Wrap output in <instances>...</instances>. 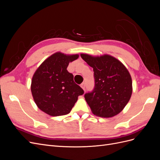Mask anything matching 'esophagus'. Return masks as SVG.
<instances>
[{
	"mask_svg": "<svg viewBox=\"0 0 160 160\" xmlns=\"http://www.w3.org/2000/svg\"><path fill=\"white\" fill-rule=\"evenodd\" d=\"M81 87L82 88V89H83L84 91H85V87H86V84L85 82H83V83H82L81 84Z\"/></svg>",
	"mask_w": 160,
	"mask_h": 160,
	"instance_id": "1",
	"label": "esophagus"
}]
</instances>
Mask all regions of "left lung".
<instances>
[{
	"instance_id": "1",
	"label": "left lung",
	"mask_w": 160,
	"mask_h": 160,
	"mask_svg": "<svg viewBox=\"0 0 160 160\" xmlns=\"http://www.w3.org/2000/svg\"><path fill=\"white\" fill-rule=\"evenodd\" d=\"M81 57L93 68L95 85L85 98L97 116L111 118L127 105L132 93V81L129 71L122 62L110 55Z\"/></svg>"
}]
</instances>
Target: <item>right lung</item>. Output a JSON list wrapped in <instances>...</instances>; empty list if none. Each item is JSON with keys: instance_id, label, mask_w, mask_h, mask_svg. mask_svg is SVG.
<instances>
[{"instance_id": "right-lung-1", "label": "right lung", "mask_w": 160, "mask_h": 160, "mask_svg": "<svg viewBox=\"0 0 160 160\" xmlns=\"http://www.w3.org/2000/svg\"><path fill=\"white\" fill-rule=\"evenodd\" d=\"M78 55H66L56 52L47 59L34 74L31 92L35 103L51 116L68 114L78 96L84 91L73 81V75L67 70L69 62Z\"/></svg>"}]
</instances>
